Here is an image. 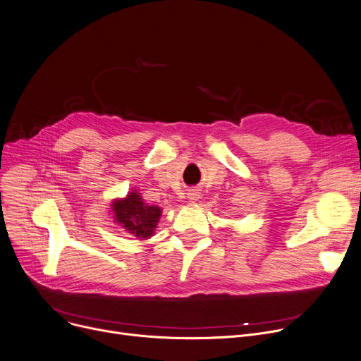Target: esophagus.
Here are the masks:
<instances>
[{
	"mask_svg": "<svg viewBox=\"0 0 361 361\" xmlns=\"http://www.w3.org/2000/svg\"><path fill=\"white\" fill-rule=\"evenodd\" d=\"M198 198H200V193H198L197 190H190V192L188 193V200H189V202H197V201H198Z\"/></svg>",
	"mask_w": 361,
	"mask_h": 361,
	"instance_id": "esophagus-1",
	"label": "esophagus"
}]
</instances>
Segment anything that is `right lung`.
Returning a JSON list of instances; mask_svg holds the SVG:
<instances>
[{
	"mask_svg": "<svg viewBox=\"0 0 361 361\" xmlns=\"http://www.w3.org/2000/svg\"><path fill=\"white\" fill-rule=\"evenodd\" d=\"M109 209L114 223L138 240L150 238L161 216V208L147 204L135 189L130 190L124 198L113 200Z\"/></svg>",
	"mask_w": 361,
	"mask_h": 361,
	"instance_id": "1",
	"label": "right lung"
}]
</instances>
